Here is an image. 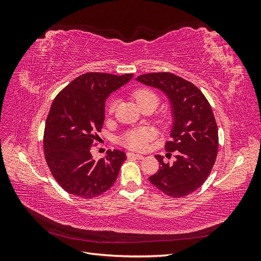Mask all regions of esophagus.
Returning a JSON list of instances; mask_svg holds the SVG:
<instances>
[{
  "mask_svg": "<svg viewBox=\"0 0 261 261\" xmlns=\"http://www.w3.org/2000/svg\"><path fill=\"white\" fill-rule=\"evenodd\" d=\"M127 156L129 158V159H138V160L143 159L144 158V155L138 154V153H134V152H127Z\"/></svg>",
  "mask_w": 261,
  "mask_h": 261,
  "instance_id": "1",
  "label": "esophagus"
}]
</instances>
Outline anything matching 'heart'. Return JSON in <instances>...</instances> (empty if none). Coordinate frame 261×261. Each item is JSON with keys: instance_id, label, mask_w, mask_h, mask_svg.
Segmentation results:
<instances>
[{"instance_id": "1", "label": "heart", "mask_w": 261, "mask_h": 261, "mask_svg": "<svg viewBox=\"0 0 261 261\" xmlns=\"http://www.w3.org/2000/svg\"><path fill=\"white\" fill-rule=\"evenodd\" d=\"M134 97H135L137 103L139 105L140 102H143L145 100L148 99H156V96L152 92L148 89H139L137 90L135 93H134ZM114 106H115V102H111L109 106V111L112 112L114 110ZM150 137H151V134H150L149 130L147 129H139V130H134L128 133L127 135H126L123 138V144L132 149H144L147 146V143L149 141Z\"/></svg>"}]
</instances>
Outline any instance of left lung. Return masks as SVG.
Masks as SVG:
<instances>
[{
    "label": "left lung",
    "instance_id": "left-lung-1",
    "mask_svg": "<svg viewBox=\"0 0 261 261\" xmlns=\"http://www.w3.org/2000/svg\"><path fill=\"white\" fill-rule=\"evenodd\" d=\"M136 81L162 91L171 109L172 139L165 150L175 151L176 159L164 163L156 154L161 167L150 183L173 198L192 194L207 179L218 153V127L209 102L195 85L174 74H145Z\"/></svg>",
    "mask_w": 261,
    "mask_h": 261
}]
</instances>
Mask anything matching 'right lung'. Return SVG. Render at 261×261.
<instances>
[{"instance_id":"right-lung-1","label":"right lung","mask_w":261,"mask_h":261,"mask_svg":"<svg viewBox=\"0 0 261 261\" xmlns=\"http://www.w3.org/2000/svg\"><path fill=\"white\" fill-rule=\"evenodd\" d=\"M133 77L87 73L75 78L54 99L45 122L43 148L52 175L65 192L94 198L114 184L126 160L125 152L108 150L97 161L91 146L105 122L106 100Z\"/></svg>"}]
</instances>
